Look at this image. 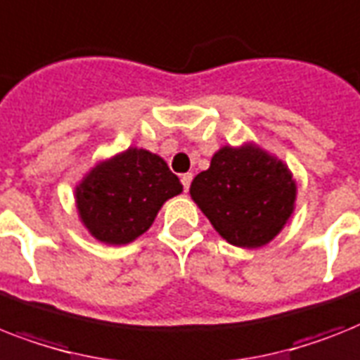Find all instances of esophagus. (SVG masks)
Here are the masks:
<instances>
[{"label": "esophagus", "mask_w": 360, "mask_h": 360, "mask_svg": "<svg viewBox=\"0 0 360 360\" xmlns=\"http://www.w3.org/2000/svg\"><path fill=\"white\" fill-rule=\"evenodd\" d=\"M192 179H194V175H192V174H183V175H181V183H183V188H185V192H188L190 183H192Z\"/></svg>", "instance_id": "esophagus-1"}]
</instances>
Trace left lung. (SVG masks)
Here are the masks:
<instances>
[{
    "label": "left lung",
    "instance_id": "left-lung-1",
    "mask_svg": "<svg viewBox=\"0 0 360 360\" xmlns=\"http://www.w3.org/2000/svg\"><path fill=\"white\" fill-rule=\"evenodd\" d=\"M190 195L218 233L238 248H261L283 229L296 183L281 160L257 146H226L190 185Z\"/></svg>",
    "mask_w": 360,
    "mask_h": 360
}]
</instances>
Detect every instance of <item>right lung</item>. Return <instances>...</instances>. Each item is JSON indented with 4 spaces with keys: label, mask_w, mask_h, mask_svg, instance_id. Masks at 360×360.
Segmentation results:
<instances>
[{
    "label": "right lung",
    "mask_w": 360,
    "mask_h": 360,
    "mask_svg": "<svg viewBox=\"0 0 360 360\" xmlns=\"http://www.w3.org/2000/svg\"><path fill=\"white\" fill-rule=\"evenodd\" d=\"M181 190L179 177L159 155L129 148L92 168L75 201L90 235L122 246L150 229L162 203Z\"/></svg>",
    "instance_id": "obj_1"
}]
</instances>
